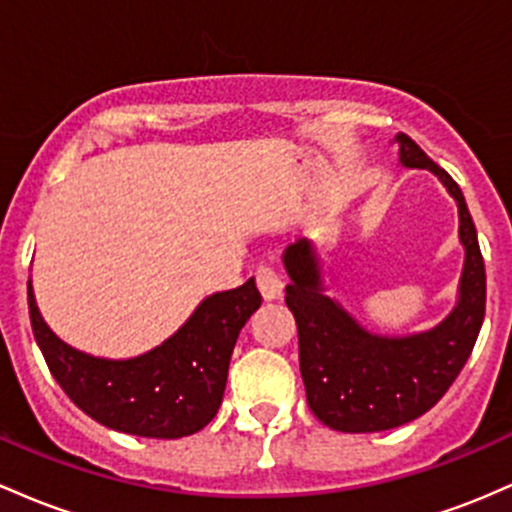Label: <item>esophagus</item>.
Returning <instances> with one entry per match:
<instances>
[{
	"mask_svg": "<svg viewBox=\"0 0 512 512\" xmlns=\"http://www.w3.org/2000/svg\"><path fill=\"white\" fill-rule=\"evenodd\" d=\"M256 285H258V290H261L263 300H278V297L283 295V287H285L280 273L271 266L256 268Z\"/></svg>",
	"mask_w": 512,
	"mask_h": 512,
	"instance_id": "34e87169",
	"label": "esophagus"
}]
</instances>
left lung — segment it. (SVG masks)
Instances as JSON below:
<instances>
[{
	"label": "left lung",
	"mask_w": 512,
	"mask_h": 512,
	"mask_svg": "<svg viewBox=\"0 0 512 512\" xmlns=\"http://www.w3.org/2000/svg\"><path fill=\"white\" fill-rule=\"evenodd\" d=\"M394 142L401 166L428 169L455 198L464 268L457 304L440 324L409 336H382L326 295L314 241L287 246L285 304L297 321L307 404L324 426L341 433H380L433 409L462 372L484 324V258L462 188L409 135L399 132Z\"/></svg>",
	"instance_id": "8db88e82"
}]
</instances>
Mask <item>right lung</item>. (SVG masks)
Returning a JSON list of instances; mask_svg holds the SVG:
<instances>
[{
    "label": "right lung",
    "mask_w": 512,
    "mask_h": 512,
    "mask_svg": "<svg viewBox=\"0 0 512 512\" xmlns=\"http://www.w3.org/2000/svg\"><path fill=\"white\" fill-rule=\"evenodd\" d=\"M261 307L254 278L215 292L174 336L135 358H96L72 348L40 314L28 280V314L50 372L74 404L101 426L140 438L174 440L215 418L241 326Z\"/></svg>",
    "instance_id": "right-lung-1"
}]
</instances>
